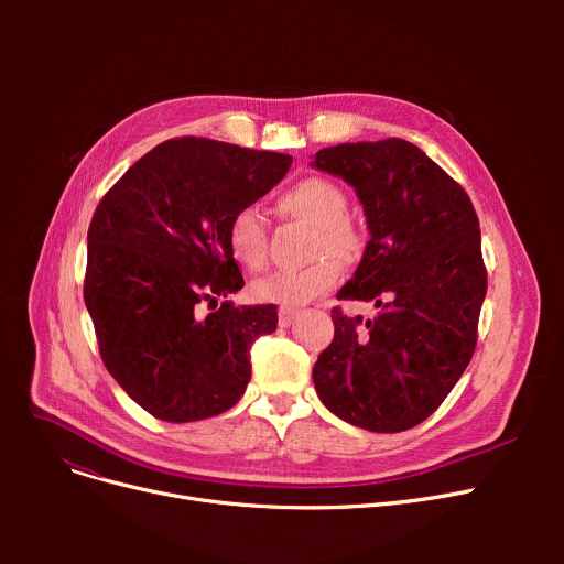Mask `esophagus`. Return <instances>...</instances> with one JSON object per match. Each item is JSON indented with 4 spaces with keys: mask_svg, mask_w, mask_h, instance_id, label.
<instances>
[{
    "mask_svg": "<svg viewBox=\"0 0 564 564\" xmlns=\"http://www.w3.org/2000/svg\"><path fill=\"white\" fill-rule=\"evenodd\" d=\"M294 317H297V311H294V308H281L279 311V324H281V327H290Z\"/></svg>",
    "mask_w": 564,
    "mask_h": 564,
    "instance_id": "esophagus-1",
    "label": "esophagus"
}]
</instances>
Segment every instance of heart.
<instances>
[{"label":"heart","mask_w":564,"mask_h":564,"mask_svg":"<svg viewBox=\"0 0 564 564\" xmlns=\"http://www.w3.org/2000/svg\"><path fill=\"white\" fill-rule=\"evenodd\" d=\"M347 194L327 177H304L279 198V213L315 226L311 253L322 256L304 270H285L258 279L253 297L281 308H297L332 290L340 279V262L354 264L366 253V230L347 215ZM228 249L247 270L258 272L267 262V224L258 207L235 210L226 226Z\"/></svg>","instance_id":"1"}]
</instances>
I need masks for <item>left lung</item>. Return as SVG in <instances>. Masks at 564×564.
<instances>
[{
    "instance_id": "8db88e82",
    "label": "left lung",
    "mask_w": 564,
    "mask_h": 564,
    "mask_svg": "<svg viewBox=\"0 0 564 564\" xmlns=\"http://www.w3.org/2000/svg\"><path fill=\"white\" fill-rule=\"evenodd\" d=\"M313 166L357 189L370 230L336 297L379 308L366 322L332 311L336 332L313 368L315 391L351 425L411 430L446 400L476 351L487 294L476 207L404 139L322 148Z\"/></svg>"
}]
</instances>
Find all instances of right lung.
I'll use <instances>...</instances> for the list:
<instances>
[{"label": "right lung", "mask_w": 564, "mask_h": 564, "mask_svg": "<svg viewBox=\"0 0 564 564\" xmlns=\"http://www.w3.org/2000/svg\"><path fill=\"white\" fill-rule=\"evenodd\" d=\"M290 155L203 137L169 139L132 164L88 226L84 304L102 364L151 416L192 423L245 395L251 345L276 329L274 304L200 316L245 285L226 226L283 181Z\"/></svg>", "instance_id": "add662e5"}]
</instances>
